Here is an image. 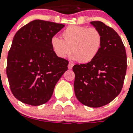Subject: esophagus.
I'll use <instances>...</instances> for the list:
<instances>
[{
    "label": "esophagus",
    "instance_id": "esophagus-1",
    "mask_svg": "<svg viewBox=\"0 0 133 133\" xmlns=\"http://www.w3.org/2000/svg\"><path fill=\"white\" fill-rule=\"evenodd\" d=\"M68 67L69 70H71V69L72 68L73 64H72V63H70L68 64Z\"/></svg>",
    "mask_w": 133,
    "mask_h": 133
}]
</instances>
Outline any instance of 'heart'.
I'll list each match as a JSON object with an SVG mask.
<instances>
[{
  "label": "heart",
  "instance_id": "b5f03b06",
  "mask_svg": "<svg viewBox=\"0 0 133 133\" xmlns=\"http://www.w3.org/2000/svg\"><path fill=\"white\" fill-rule=\"evenodd\" d=\"M61 35L63 40L56 36L51 38L52 50L61 58H65L72 52L73 59L82 63L90 62L97 56L102 45V35L97 28L70 25Z\"/></svg>",
  "mask_w": 133,
  "mask_h": 133
}]
</instances>
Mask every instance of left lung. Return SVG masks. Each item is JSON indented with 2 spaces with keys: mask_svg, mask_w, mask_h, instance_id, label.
Instances as JSON below:
<instances>
[{
  "mask_svg": "<svg viewBox=\"0 0 133 133\" xmlns=\"http://www.w3.org/2000/svg\"><path fill=\"white\" fill-rule=\"evenodd\" d=\"M90 23L101 32L102 45L92 61L73 66L74 88L82 104L99 108L111 102L122 90L127 57L124 43L112 28L98 21Z\"/></svg>",
  "mask_w": 133,
  "mask_h": 133,
  "instance_id": "left-lung-1",
  "label": "left lung"
}]
</instances>
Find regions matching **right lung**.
I'll list each match as a JSON object with an SVG mask.
<instances>
[{
  "mask_svg": "<svg viewBox=\"0 0 133 133\" xmlns=\"http://www.w3.org/2000/svg\"><path fill=\"white\" fill-rule=\"evenodd\" d=\"M64 26L34 20L16 33L8 52L6 72L11 92L23 103H46L68 70V61L58 57L51 47V38Z\"/></svg>",
  "mask_w": 133,
  "mask_h": 133,
  "instance_id": "add662e5",
  "label": "right lung"
}]
</instances>
